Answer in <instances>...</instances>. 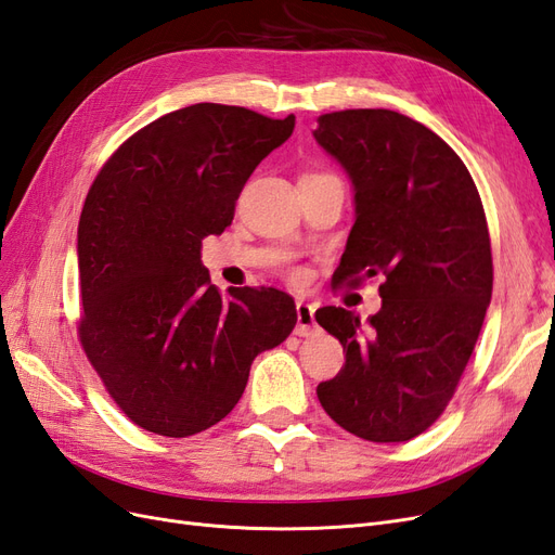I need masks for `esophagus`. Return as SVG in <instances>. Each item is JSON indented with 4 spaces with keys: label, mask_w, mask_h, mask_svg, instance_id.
Returning a JSON list of instances; mask_svg holds the SVG:
<instances>
[{
    "label": "esophagus",
    "mask_w": 555,
    "mask_h": 555,
    "mask_svg": "<svg viewBox=\"0 0 555 555\" xmlns=\"http://www.w3.org/2000/svg\"><path fill=\"white\" fill-rule=\"evenodd\" d=\"M314 306L312 304H306V300H298L296 304V335H304V338H308V335H314L319 331L317 322H314Z\"/></svg>",
    "instance_id": "esophagus-1"
}]
</instances>
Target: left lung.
<instances>
[{"label":"left lung","instance_id":"8db88e82","mask_svg":"<svg viewBox=\"0 0 555 555\" xmlns=\"http://www.w3.org/2000/svg\"><path fill=\"white\" fill-rule=\"evenodd\" d=\"M312 137L354 184L357 220L333 282L384 275L367 324L345 308L317 310L345 349V367L317 398L357 438L405 442L444 412L491 304L481 198L461 157L402 113H326Z\"/></svg>","mask_w":555,"mask_h":555}]
</instances>
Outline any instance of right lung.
Instances as JSON below:
<instances>
[{
    "mask_svg": "<svg viewBox=\"0 0 555 555\" xmlns=\"http://www.w3.org/2000/svg\"><path fill=\"white\" fill-rule=\"evenodd\" d=\"M296 117L194 104L125 141L88 192L78 224L82 349L133 424L190 438L236 408L257 354L289 338L280 289L220 296L201 241L231 224L259 162Z\"/></svg>",
    "mask_w": 555,
    "mask_h": 555,
    "instance_id": "add662e5",
    "label": "right lung"
}]
</instances>
